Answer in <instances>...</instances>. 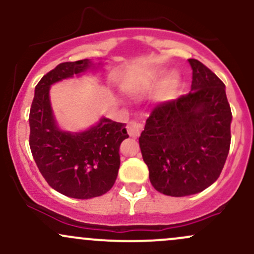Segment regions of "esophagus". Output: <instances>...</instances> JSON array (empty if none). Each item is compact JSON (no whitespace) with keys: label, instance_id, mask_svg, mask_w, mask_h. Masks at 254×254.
<instances>
[{"label":"esophagus","instance_id":"obj_1","mask_svg":"<svg viewBox=\"0 0 254 254\" xmlns=\"http://www.w3.org/2000/svg\"><path fill=\"white\" fill-rule=\"evenodd\" d=\"M127 129L130 137H132V138H137V137L141 135L142 131H143V124L139 123V122L132 121L127 124Z\"/></svg>","mask_w":254,"mask_h":254}]
</instances>
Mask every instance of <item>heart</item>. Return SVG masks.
Returning <instances> with one entry per match:
<instances>
[{"mask_svg":"<svg viewBox=\"0 0 254 254\" xmlns=\"http://www.w3.org/2000/svg\"><path fill=\"white\" fill-rule=\"evenodd\" d=\"M161 78L162 76L160 72H154V74L148 77L143 83H145V86H155V84H157L160 81H161ZM177 84H178V77L176 75H172L170 80H168V87H170V88H174Z\"/></svg>","mask_w":254,"mask_h":254,"instance_id":"heart-1","label":"heart"}]
</instances>
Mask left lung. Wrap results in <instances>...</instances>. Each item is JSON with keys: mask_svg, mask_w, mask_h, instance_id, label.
I'll return each mask as SVG.
<instances>
[{"mask_svg": "<svg viewBox=\"0 0 254 254\" xmlns=\"http://www.w3.org/2000/svg\"><path fill=\"white\" fill-rule=\"evenodd\" d=\"M189 63L191 92L157 105L139 136L151 185L172 197L196 194L216 182L230 147L226 86L199 61Z\"/></svg>", "mask_w": 254, "mask_h": 254, "instance_id": "left-lung-1", "label": "left lung"}]
</instances>
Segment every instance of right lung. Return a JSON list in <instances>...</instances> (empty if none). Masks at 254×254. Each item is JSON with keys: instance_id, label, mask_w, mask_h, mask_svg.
<instances>
[{"instance_id": "right-lung-1", "label": "right lung", "mask_w": 254, "mask_h": 254, "mask_svg": "<svg viewBox=\"0 0 254 254\" xmlns=\"http://www.w3.org/2000/svg\"><path fill=\"white\" fill-rule=\"evenodd\" d=\"M92 68H95L92 61L82 60L61 63L44 75L34 89L28 119L31 151L42 176L52 189L77 199L98 197L111 190L121 166L119 147L129 137L124 123L105 117L78 132L58 127L50 87Z\"/></svg>"}]
</instances>
